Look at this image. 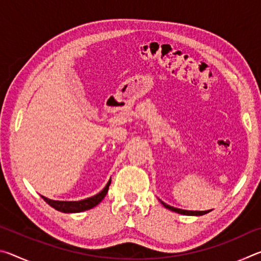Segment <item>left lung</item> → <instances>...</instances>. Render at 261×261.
I'll list each match as a JSON object with an SVG mask.
<instances>
[{
	"label": "left lung",
	"mask_w": 261,
	"mask_h": 261,
	"mask_svg": "<svg viewBox=\"0 0 261 261\" xmlns=\"http://www.w3.org/2000/svg\"><path fill=\"white\" fill-rule=\"evenodd\" d=\"M161 201V200H160ZM161 204L166 207V208L173 211V212H176V213H179V214H183V215H204L206 213H208V212L211 211H185V210H180V208H176V207H173V206H169L165 204V202L161 201Z\"/></svg>",
	"instance_id": "1"
}]
</instances>
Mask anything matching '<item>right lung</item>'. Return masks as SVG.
Listing matches in <instances>:
<instances>
[{
    "mask_svg": "<svg viewBox=\"0 0 261 261\" xmlns=\"http://www.w3.org/2000/svg\"><path fill=\"white\" fill-rule=\"evenodd\" d=\"M110 183H112V179L108 180L107 185L103 188L102 191L99 192L98 194H95L93 197H90L87 198V199L79 200V201H59V200L48 199V198L43 196L41 197L48 205H50L53 208H55L56 211L63 212V213H79V212H84V211L93 208V207L98 205L99 202L106 197V194H107Z\"/></svg>",
    "mask_w": 261,
    "mask_h": 261,
    "instance_id": "add662e5",
    "label": "right lung"
}]
</instances>
